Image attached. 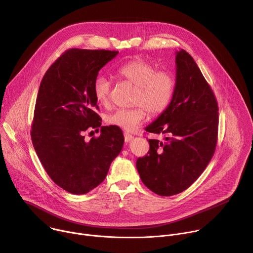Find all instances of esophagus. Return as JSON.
<instances>
[{"label":"esophagus","mask_w":253,"mask_h":253,"mask_svg":"<svg viewBox=\"0 0 253 253\" xmlns=\"http://www.w3.org/2000/svg\"><path fill=\"white\" fill-rule=\"evenodd\" d=\"M124 139H125V142H130L133 139V136L129 133H124Z\"/></svg>","instance_id":"34e87169"}]
</instances>
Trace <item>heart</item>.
I'll use <instances>...</instances> for the list:
<instances>
[{"mask_svg":"<svg viewBox=\"0 0 253 253\" xmlns=\"http://www.w3.org/2000/svg\"><path fill=\"white\" fill-rule=\"evenodd\" d=\"M117 74L135 86L132 103L136 106L117 109L108 115L106 121L109 125L132 132L145 120L147 111L158 114L169 105L175 90V79L169 72L157 71L152 64L144 60H133L120 66ZM111 87V81L107 77L96 78L93 91L99 104H109Z\"/></svg>","mask_w":253,"mask_h":253,"instance_id":"1","label":"heart"}]
</instances>
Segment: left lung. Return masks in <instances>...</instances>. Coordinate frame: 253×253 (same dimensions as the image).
Instances as JSON below:
<instances>
[{
    "label": "left lung",
    "instance_id": "left-lung-1",
    "mask_svg": "<svg viewBox=\"0 0 253 253\" xmlns=\"http://www.w3.org/2000/svg\"><path fill=\"white\" fill-rule=\"evenodd\" d=\"M176 82L172 99L145 130L165 134L164 142L149 139L146 156L137 159L142 182L161 196L187 189L210 162L217 142L218 105L193 58L176 52Z\"/></svg>",
    "mask_w": 253,
    "mask_h": 253
}]
</instances>
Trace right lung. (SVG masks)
Here are the masks:
<instances>
[{
  "instance_id": "obj_1",
  "label": "right lung",
  "mask_w": 253,
  "mask_h": 253,
  "mask_svg": "<svg viewBox=\"0 0 253 253\" xmlns=\"http://www.w3.org/2000/svg\"><path fill=\"white\" fill-rule=\"evenodd\" d=\"M117 51L70 49L48 69L40 84L31 137L53 181L72 194H85L103 182L122 150L119 127L101 126L93 86L99 71ZM100 127L90 141L84 132Z\"/></svg>"
}]
</instances>
